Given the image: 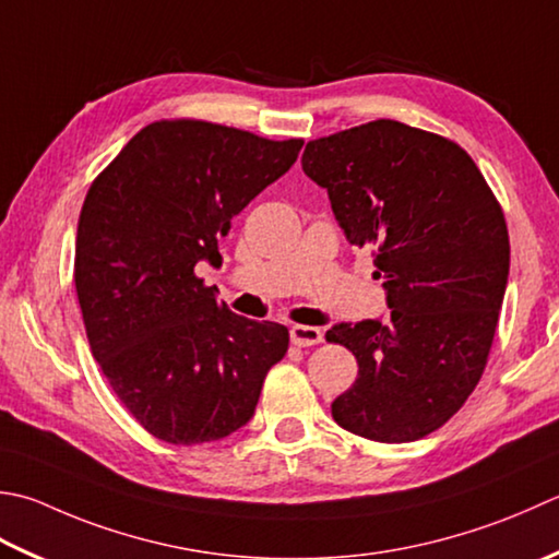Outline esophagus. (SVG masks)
I'll list each match as a JSON object with an SVG mask.
<instances>
[{
    "label": "esophagus",
    "mask_w": 559,
    "mask_h": 559,
    "mask_svg": "<svg viewBox=\"0 0 559 559\" xmlns=\"http://www.w3.org/2000/svg\"><path fill=\"white\" fill-rule=\"evenodd\" d=\"M290 342L295 346H314L322 342V332L317 326H308V324H293L290 326Z\"/></svg>",
    "instance_id": "esophagus-1"
}]
</instances>
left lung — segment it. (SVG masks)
Returning <instances> with one entry per match:
<instances>
[{"label": "left lung", "instance_id": "1", "mask_svg": "<svg viewBox=\"0 0 559 559\" xmlns=\"http://www.w3.org/2000/svg\"><path fill=\"white\" fill-rule=\"evenodd\" d=\"M302 171L348 245L376 249L390 308L326 332L358 360L332 417L370 441H417L483 378L509 281L504 213L463 147L388 118L308 142Z\"/></svg>", "mask_w": 559, "mask_h": 559}]
</instances>
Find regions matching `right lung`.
<instances>
[{
    "mask_svg": "<svg viewBox=\"0 0 559 559\" xmlns=\"http://www.w3.org/2000/svg\"><path fill=\"white\" fill-rule=\"evenodd\" d=\"M302 140L273 142L205 120L142 128L86 193L74 286L92 354L128 412L174 445L221 441L251 421L288 330L217 300L195 264L281 179Z\"/></svg>",
    "mask_w": 559,
    "mask_h": 559,
    "instance_id": "obj_1",
    "label": "right lung"
}]
</instances>
